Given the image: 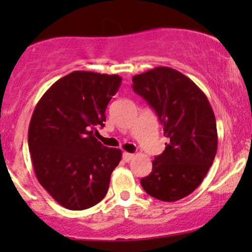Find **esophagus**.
<instances>
[{
    "label": "esophagus",
    "instance_id": "1",
    "mask_svg": "<svg viewBox=\"0 0 252 252\" xmlns=\"http://www.w3.org/2000/svg\"><path fill=\"white\" fill-rule=\"evenodd\" d=\"M134 158V154H130V153H123V160L126 162H130V161Z\"/></svg>",
    "mask_w": 252,
    "mask_h": 252
}]
</instances>
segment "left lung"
I'll return each mask as SVG.
<instances>
[{"instance_id": "left-lung-1", "label": "left lung", "mask_w": 252, "mask_h": 252, "mask_svg": "<svg viewBox=\"0 0 252 252\" xmlns=\"http://www.w3.org/2000/svg\"><path fill=\"white\" fill-rule=\"evenodd\" d=\"M132 89L154 109L167 137L141 185L158 200H180L201 184L215 160L218 136L211 104L189 77L163 66L132 77Z\"/></svg>"}]
</instances>
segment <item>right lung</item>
<instances>
[{
	"label": "right lung",
	"instance_id": "obj_1",
	"mask_svg": "<svg viewBox=\"0 0 252 252\" xmlns=\"http://www.w3.org/2000/svg\"><path fill=\"white\" fill-rule=\"evenodd\" d=\"M117 74L74 71L60 78L32 115L28 147L40 185L68 210L94 206L105 196L122 152L94 137L120 89Z\"/></svg>",
	"mask_w": 252,
	"mask_h": 252
}]
</instances>
